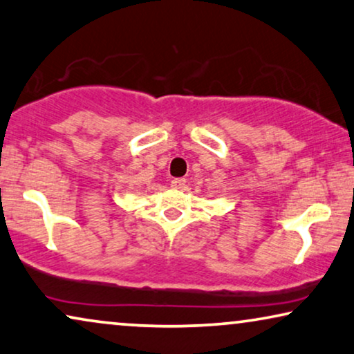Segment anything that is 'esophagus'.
<instances>
[{
    "label": "esophagus",
    "instance_id": "esophagus-1",
    "mask_svg": "<svg viewBox=\"0 0 354 354\" xmlns=\"http://www.w3.org/2000/svg\"><path fill=\"white\" fill-rule=\"evenodd\" d=\"M185 183H187L185 178H172L171 187H172V188H177V189H180V188L185 187Z\"/></svg>",
    "mask_w": 354,
    "mask_h": 354
}]
</instances>
